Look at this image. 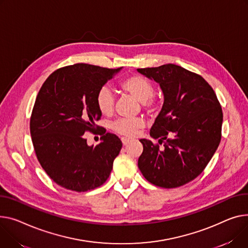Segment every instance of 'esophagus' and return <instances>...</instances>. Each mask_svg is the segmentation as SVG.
<instances>
[{
	"label": "esophagus",
	"instance_id": "1",
	"mask_svg": "<svg viewBox=\"0 0 248 248\" xmlns=\"http://www.w3.org/2000/svg\"><path fill=\"white\" fill-rule=\"evenodd\" d=\"M122 141H123V144H124V145H126V144H128V143L130 142V140H129L128 139H125V138H123V139H122Z\"/></svg>",
	"mask_w": 248,
	"mask_h": 248
}]
</instances>
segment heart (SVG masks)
I'll return each instance as SVG.
<instances>
[{"label":"heart","mask_w":248,"mask_h":248,"mask_svg":"<svg viewBox=\"0 0 248 248\" xmlns=\"http://www.w3.org/2000/svg\"><path fill=\"white\" fill-rule=\"evenodd\" d=\"M120 86L122 91L142 103V106L145 108L152 109L154 108L155 104L152 101V96L155 93V87L148 78L140 75L129 76L121 82ZM95 104L98 110L103 114L108 115L112 113L114 108V96L111 91L107 87H103L96 93ZM143 126V120L140 118H135L120 119L112 124L111 128L119 135L126 138H134Z\"/></svg>","instance_id":"heart-1"}]
</instances>
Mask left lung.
Masks as SVG:
<instances>
[{
  "instance_id": "left-lung-1",
  "label": "left lung",
  "mask_w": 248,
  "mask_h": 248,
  "mask_svg": "<svg viewBox=\"0 0 248 248\" xmlns=\"http://www.w3.org/2000/svg\"><path fill=\"white\" fill-rule=\"evenodd\" d=\"M137 71L157 82L164 100L150 131L162 147L152 140H140L143 151L139 169L156 186H181L203 171L217 150L221 107L202 77L179 65L168 63Z\"/></svg>"
}]
</instances>
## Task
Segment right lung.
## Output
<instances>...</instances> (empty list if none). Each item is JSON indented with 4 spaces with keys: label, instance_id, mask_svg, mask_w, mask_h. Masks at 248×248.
<instances>
[{
    "label": "right lung",
    "instance_id": "obj_1",
    "mask_svg": "<svg viewBox=\"0 0 248 248\" xmlns=\"http://www.w3.org/2000/svg\"><path fill=\"white\" fill-rule=\"evenodd\" d=\"M122 69L76 63L57 70L42 86L31 112V136L42 168L62 187L88 191L108 178L121 140L103 131L102 142L93 146L84 134L98 127L97 92Z\"/></svg>",
    "mask_w": 248,
    "mask_h": 248
}]
</instances>
